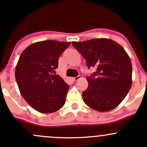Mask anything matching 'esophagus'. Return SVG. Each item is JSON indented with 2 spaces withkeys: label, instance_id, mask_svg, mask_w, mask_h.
<instances>
[{
  "label": "esophagus",
  "instance_id": "esophagus-1",
  "mask_svg": "<svg viewBox=\"0 0 147 147\" xmlns=\"http://www.w3.org/2000/svg\"><path fill=\"white\" fill-rule=\"evenodd\" d=\"M80 78V77L79 76H76V77H74V78H73V80H75V81H76V80H79Z\"/></svg>",
  "mask_w": 147,
  "mask_h": 147
}]
</instances>
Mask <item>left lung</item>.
I'll list each match as a JSON object with an SVG mask.
<instances>
[{"mask_svg": "<svg viewBox=\"0 0 147 147\" xmlns=\"http://www.w3.org/2000/svg\"><path fill=\"white\" fill-rule=\"evenodd\" d=\"M71 43L85 58L88 69L97 68L96 72L86 78L88 89L82 93L85 104L101 112L116 108L132 86V68L127 53L109 38Z\"/></svg>", "mask_w": 147, "mask_h": 147, "instance_id": "8db88e82", "label": "left lung"}]
</instances>
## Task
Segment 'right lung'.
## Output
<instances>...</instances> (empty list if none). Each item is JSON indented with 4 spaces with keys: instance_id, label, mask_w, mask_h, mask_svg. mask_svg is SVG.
Returning a JSON list of instances; mask_svg holds the SVG:
<instances>
[{
    "instance_id": "obj_1",
    "label": "right lung",
    "mask_w": 147,
    "mask_h": 147,
    "mask_svg": "<svg viewBox=\"0 0 147 147\" xmlns=\"http://www.w3.org/2000/svg\"><path fill=\"white\" fill-rule=\"evenodd\" d=\"M70 42L53 40L31 44L22 53L15 69V79L24 99L36 111L50 113L66 102L69 85L54 75L58 59Z\"/></svg>"
}]
</instances>
